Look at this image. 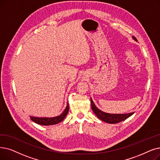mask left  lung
Instances as JSON below:
<instances>
[{
    "label": "left lung",
    "instance_id": "left-lung-1",
    "mask_svg": "<svg viewBox=\"0 0 160 160\" xmlns=\"http://www.w3.org/2000/svg\"><path fill=\"white\" fill-rule=\"evenodd\" d=\"M133 38L137 41V38L135 37H133ZM91 104H92V109L93 111L95 114L97 116V117L102 122H105L108 123H119L122 121H123L128 118L129 117L133 115L134 112H129L127 114H110L107 113L105 112H102V110H99L97 108L94 102L93 101L92 99L91 98Z\"/></svg>",
    "mask_w": 160,
    "mask_h": 160
}]
</instances>
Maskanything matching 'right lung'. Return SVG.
Returning <instances> with one entry per match:
<instances>
[{
  "instance_id": "1",
  "label": "right lung",
  "mask_w": 160,
  "mask_h": 160,
  "mask_svg": "<svg viewBox=\"0 0 160 160\" xmlns=\"http://www.w3.org/2000/svg\"><path fill=\"white\" fill-rule=\"evenodd\" d=\"M68 109H69V105H68V102H67V105L65 109L59 116H55V117H52V118L30 116V118L34 123L39 125H42V126H51V125L58 124L65 119V118L68 114Z\"/></svg>"
}]
</instances>
